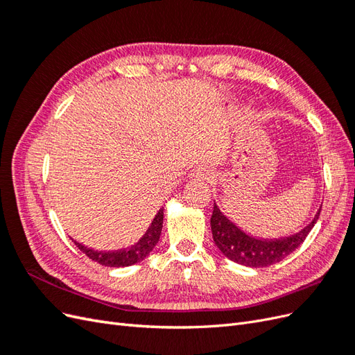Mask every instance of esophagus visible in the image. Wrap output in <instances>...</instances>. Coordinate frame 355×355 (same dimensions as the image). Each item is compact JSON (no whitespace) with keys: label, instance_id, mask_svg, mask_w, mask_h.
<instances>
[{"label":"esophagus","instance_id":"1","mask_svg":"<svg viewBox=\"0 0 355 355\" xmlns=\"http://www.w3.org/2000/svg\"><path fill=\"white\" fill-rule=\"evenodd\" d=\"M191 176L194 178V179H201V180L210 179L211 178V170L209 167H206V166H198V167H196L194 170L191 171Z\"/></svg>","mask_w":355,"mask_h":355}]
</instances>
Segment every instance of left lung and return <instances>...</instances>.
<instances>
[{
	"label": "left lung",
	"mask_w": 355,
	"mask_h": 355,
	"mask_svg": "<svg viewBox=\"0 0 355 355\" xmlns=\"http://www.w3.org/2000/svg\"><path fill=\"white\" fill-rule=\"evenodd\" d=\"M321 210V209H320ZM320 210L308 227L290 237L275 240H261L241 231L237 225L231 222L214 202L213 214L210 219L213 241L218 249L228 257V259L252 268L270 266L283 261L286 256L295 252L306 239L309 231L320 216Z\"/></svg>",
	"instance_id": "left-lung-1"
}]
</instances>
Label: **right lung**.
<instances>
[{
  "label": "right lung",
  "instance_id": "right-lung-1",
  "mask_svg": "<svg viewBox=\"0 0 355 355\" xmlns=\"http://www.w3.org/2000/svg\"><path fill=\"white\" fill-rule=\"evenodd\" d=\"M163 218H164V211L163 209H159L158 213L155 214L153 223L149 225L146 232L142 235V239L132 247H128V249H121L116 252H98V250L89 249V247L80 244L78 241H73V243L85 256H89L92 261L98 262L101 265L115 266V268L130 266L144 261L145 257L153 252L155 244L159 240L161 230H163Z\"/></svg>",
  "mask_w": 355,
  "mask_h": 355
}]
</instances>
